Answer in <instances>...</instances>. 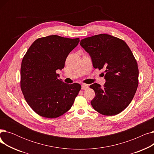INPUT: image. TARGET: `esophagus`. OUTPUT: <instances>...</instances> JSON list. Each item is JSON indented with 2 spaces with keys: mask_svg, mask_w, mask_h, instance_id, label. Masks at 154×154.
I'll return each mask as SVG.
<instances>
[{
  "mask_svg": "<svg viewBox=\"0 0 154 154\" xmlns=\"http://www.w3.org/2000/svg\"><path fill=\"white\" fill-rule=\"evenodd\" d=\"M88 88V86L86 84H84V85H82V90H86V89H87Z\"/></svg>",
  "mask_w": 154,
  "mask_h": 154,
  "instance_id": "obj_1",
  "label": "esophagus"
}]
</instances>
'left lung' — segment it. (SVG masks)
Returning a JSON list of instances; mask_svg holds the SVG:
<instances>
[{
	"instance_id": "obj_1",
	"label": "left lung",
	"mask_w": 154,
	"mask_h": 154,
	"mask_svg": "<svg viewBox=\"0 0 154 154\" xmlns=\"http://www.w3.org/2000/svg\"><path fill=\"white\" fill-rule=\"evenodd\" d=\"M80 44L91 55L93 67L106 74L103 88L90 85L95 93L92 106L104 116L119 114L130 104L139 85L138 65L131 50L123 40L105 34L82 39Z\"/></svg>"
}]
</instances>
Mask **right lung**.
Here are the masks:
<instances>
[{
	"instance_id": "obj_1",
	"label": "right lung",
	"mask_w": 154,
	"mask_h": 154,
	"mask_svg": "<svg viewBox=\"0 0 154 154\" xmlns=\"http://www.w3.org/2000/svg\"><path fill=\"white\" fill-rule=\"evenodd\" d=\"M79 38L52 35L35 40L22 60L20 88L26 102L36 114L57 118L72 106L81 89L77 83L67 84L59 79L57 70H62L69 53Z\"/></svg>"
}]
</instances>
